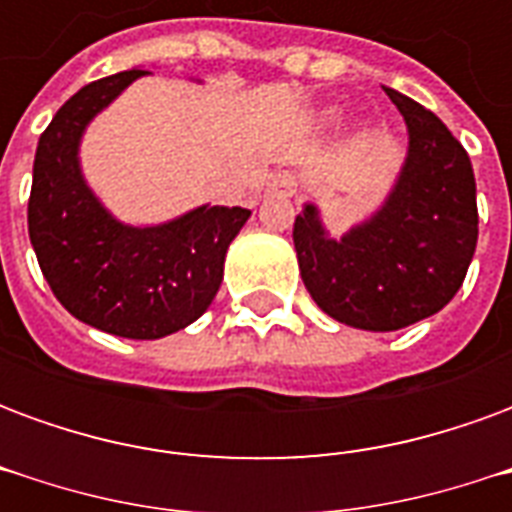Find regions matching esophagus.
<instances>
[{
	"mask_svg": "<svg viewBox=\"0 0 512 512\" xmlns=\"http://www.w3.org/2000/svg\"><path fill=\"white\" fill-rule=\"evenodd\" d=\"M296 194V178L290 172H277L266 183V197H293Z\"/></svg>",
	"mask_w": 512,
	"mask_h": 512,
	"instance_id": "34e87169",
	"label": "esophagus"
}]
</instances>
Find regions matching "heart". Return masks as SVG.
Returning <instances> with one entry per match:
<instances>
[{"label": "heart", "instance_id": "obj_1", "mask_svg": "<svg viewBox=\"0 0 512 512\" xmlns=\"http://www.w3.org/2000/svg\"><path fill=\"white\" fill-rule=\"evenodd\" d=\"M337 115H340L337 109H323V112H321V126H332L334 120H337Z\"/></svg>", "mask_w": 512, "mask_h": 512}]
</instances>
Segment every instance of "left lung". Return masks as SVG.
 Instances as JSON below:
<instances>
[{"label": "left lung", "instance_id": "obj_1", "mask_svg": "<svg viewBox=\"0 0 512 512\" xmlns=\"http://www.w3.org/2000/svg\"><path fill=\"white\" fill-rule=\"evenodd\" d=\"M384 93L406 120L408 153L381 208L340 238L312 202L293 224L312 301L365 332H397L447 307L477 246V186L463 145L425 106L392 87Z\"/></svg>", "mask_w": 512, "mask_h": 512}]
</instances>
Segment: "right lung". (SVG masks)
<instances>
[{"label":"right lung","instance_id":"add662e5","mask_svg":"<svg viewBox=\"0 0 512 512\" xmlns=\"http://www.w3.org/2000/svg\"><path fill=\"white\" fill-rule=\"evenodd\" d=\"M150 71L106 76L68 98L40 134L29 241L54 296L73 318L126 340H158L200 318L224 277V255L252 211L200 205L169 222L115 219L87 186L79 145L128 84Z\"/></svg>","mask_w":512,"mask_h":512}]
</instances>
